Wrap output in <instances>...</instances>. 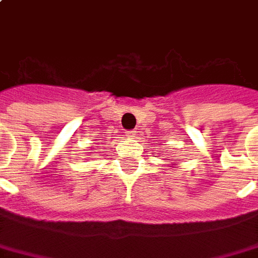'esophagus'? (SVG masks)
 <instances>
[{"label": "esophagus", "mask_w": 258, "mask_h": 258, "mask_svg": "<svg viewBox=\"0 0 258 258\" xmlns=\"http://www.w3.org/2000/svg\"><path fill=\"white\" fill-rule=\"evenodd\" d=\"M125 135H127L128 138H133V137L137 135V131H135V130H130V131H125Z\"/></svg>", "instance_id": "obj_1"}]
</instances>
